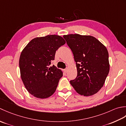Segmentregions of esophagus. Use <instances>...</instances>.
I'll list each match as a JSON object with an SVG mask.
<instances>
[{"instance_id":"34e87169","label":"esophagus","mask_w":126,"mask_h":126,"mask_svg":"<svg viewBox=\"0 0 126 126\" xmlns=\"http://www.w3.org/2000/svg\"><path fill=\"white\" fill-rule=\"evenodd\" d=\"M67 70H68V68H66L65 69V70H64V72H65V73H67Z\"/></svg>"}]
</instances>
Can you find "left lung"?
<instances>
[{
	"mask_svg": "<svg viewBox=\"0 0 126 126\" xmlns=\"http://www.w3.org/2000/svg\"><path fill=\"white\" fill-rule=\"evenodd\" d=\"M72 52L77 68V76L70 81L77 93L85 96L98 92L109 72V54L106 47L91 36L63 35Z\"/></svg>",
	"mask_w": 126,
	"mask_h": 126,
	"instance_id": "obj_1",
	"label": "left lung"
}]
</instances>
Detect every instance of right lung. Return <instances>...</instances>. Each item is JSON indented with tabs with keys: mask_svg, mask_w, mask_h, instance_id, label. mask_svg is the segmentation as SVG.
Wrapping results in <instances>:
<instances>
[{
	"mask_svg": "<svg viewBox=\"0 0 126 126\" xmlns=\"http://www.w3.org/2000/svg\"><path fill=\"white\" fill-rule=\"evenodd\" d=\"M60 36L50 35L35 38L20 54V77L28 91L36 98H46L54 93L63 72L54 65L56 50L65 44Z\"/></svg>",
	"mask_w": 126,
	"mask_h": 126,
	"instance_id": "1",
	"label": "right lung"
}]
</instances>
